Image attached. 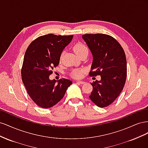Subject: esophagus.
<instances>
[{
    "mask_svg": "<svg viewBox=\"0 0 148 148\" xmlns=\"http://www.w3.org/2000/svg\"><path fill=\"white\" fill-rule=\"evenodd\" d=\"M77 83H78V84H83L85 83L84 82H82V81H77Z\"/></svg>",
    "mask_w": 148,
    "mask_h": 148,
    "instance_id": "obj_1",
    "label": "esophagus"
}]
</instances>
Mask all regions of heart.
Returning a JSON list of instances; mask_svg holds the SVG:
<instances>
[{"label": "heart", "mask_w": 148, "mask_h": 148, "mask_svg": "<svg viewBox=\"0 0 148 148\" xmlns=\"http://www.w3.org/2000/svg\"><path fill=\"white\" fill-rule=\"evenodd\" d=\"M73 50L75 53L79 57L83 55H88V48L87 46L82 42H77L75 43L73 46ZM62 54L60 57V60L62 59ZM85 72V70L84 69H74L71 72V77L74 78H81L83 77V73Z\"/></svg>", "instance_id": "heart-1"}]
</instances>
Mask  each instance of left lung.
I'll use <instances>...</instances> for the list:
<instances>
[{"label": "left lung", "instance_id": "left-lung-1", "mask_svg": "<svg viewBox=\"0 0 148 148\" xmlns=\"http://www.w3.org/2000/svg\"><path fill=\"white\" fill-rule=\"evenodd\" d=\"M90 49L93 61L90 77L101 75L100 81L91 83L90 99L99 107L110 105L123 90L127 78V59L120 43L105 34L82 36Z\"/></svg>", "mask_w": 148, "mask_h": 148}]
</instances>
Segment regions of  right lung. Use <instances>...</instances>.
<instances>
[{
    "instance_id": "right-lung-1",
    "label": "right lung",
    "mask_w": 148,
    "mask_h": 148,
    "mask_svg": "<svg viewBox=\"0 0 148 148\" xmlns=\"http://www.w3.org/2000/svg\"><path fill=\"white\" fill-rule=\"evenodd\" d=\"M73 35L49 34L34 39L26 49L21 68V79L28 95L42 108L56 105L64 97L72 82L62 78L49 79L53 68L59 64L61 53Z\"/></svg>"
}]
</instances>
